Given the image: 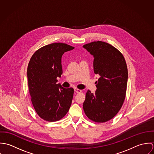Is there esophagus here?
<instances>
[{
    "label": "esophagus",
    "instance_id": "obj_1",
    "mask_svg": "<svg viewBox=\"0 0 154 154\" xmlns=\"http://www.w3.org/2000/svg\"><path fill=\"white\" fill-rule=\"evenodd\" d=\"M74 91L75 92H76V93H80L82 92V90L79 89H78V88H74Z\"/></svg>",
    "mask_w": 154,
    "mask_h": 154
}]
</instances>
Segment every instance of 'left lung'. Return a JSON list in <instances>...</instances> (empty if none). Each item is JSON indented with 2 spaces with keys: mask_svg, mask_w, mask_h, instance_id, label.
<instances>
[{
  "mask_svg": "<svg viewBox=\"0 0 154 154\" xmlns=\"http://www.w3.org/2000/svg\"><path fill=\"white\" fill-rule=\"evenodd\" d=\"M83 47L93 55L94 72L100 76L95 94L87 92L83 109L90 120L106 122L117 114L124 103L128 78L126 62L122 53L107 43L94 42Z\"/></svg>",
  "mask_w": 154,
  "mask_h": 154,
  "instance_id": "1",
  "label": "left lung"
}]
</instances>
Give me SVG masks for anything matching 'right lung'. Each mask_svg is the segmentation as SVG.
Returning a JSON list of instances; mask_svg holds the SVG:
<instances>
[{
	"instance_id": "1",
	"label": "right lung",
	"mask_w": 154,
	"mask_h": 154,
	"mask_svg": "<svg viewBox=\"0 0 154 154\" xmlns=\"http://www.w3.org/2000/svg\"><path fill=\"white\" fill-rule=\"evenodd\" d=\"M74 48L68 44L54 43L43 46L32 56L27 68V78L32 106L44 120L62 119L72 104L74 89L57 84L63 73L62 56Z\"/></svg>"
}]
</instances>
